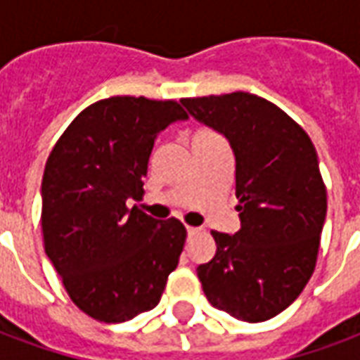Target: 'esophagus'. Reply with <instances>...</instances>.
I'll return each instance as SVG.
<instances>
[{
  "instance_id": "1",
  "label": "esophagus",
  "mask_w": 360,
  "mask_h": 360,
  "mask_svg": "<svg viewBox=\"0 0 360 360\" xmlns=\"http://www.w3.org/2000/svg\"><path fill=\"white\" fill-rule=\"evenodd\" d=\"M198 233V227H187V235L188 237H193V235Z\"/></svg>"
}]
</instances>
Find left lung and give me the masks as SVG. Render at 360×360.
<instances>
[{"label":"left lung","mask_w":360,"mask_h":360,"mask_svg":"<svg viewBox=\"0 0 360 360\" xmlns=\"http://www.w3.org/2000/svg\"><path fill=\"white\" fill-rule=\"evenodd\" d=\"M191 117L226 136L235 156L241 229L212 231L218 250L196 268L212 307L264 322L301 295L316 266L326 187L309 134L249 92L181 100Z\"/></svg>","instance_id":"left-lung-1"}]
</instances>
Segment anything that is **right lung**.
<instances>
[{"label":"right lung","instance_id":"obj_1","mask_svg":"<svg viewBox=\"0 0 360 360\" xmlns=\"http://www.w3.org/2000/svg\"><path fill=\"white\" fill-rule=\"evenodd\" d=\"M185 119L172 100L113 96L81 111L46 162L44 249L71 301L100 322L154 309L179 264L185 226L127 200L142 195L156 134Z\"/></svg>","mask_w":360,"mask_h":360}]
</instances>
